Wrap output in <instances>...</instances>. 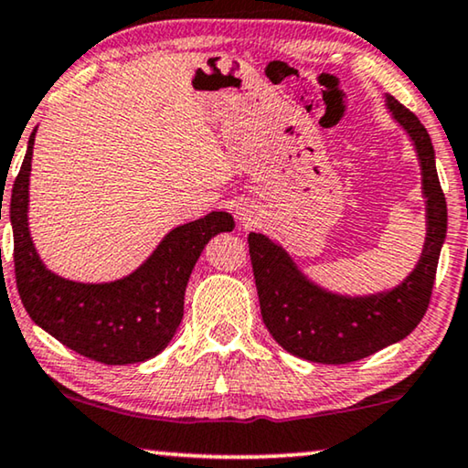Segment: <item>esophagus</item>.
<instances>
[{"mask_svg": "<svg viewBox=\"0 0 468 468\" xmlns=\"http://www.w3.org/2000/svg\"><path fill=\"white\" fill-rule=\"evenodd\" d=\"M250 213H253V211H250V208H247L245 205L239 207V219H240L242 223H249V221H250Z\"/></svg>", "mask_w": 468, "mask_h": 468, "instance_id": "34e87169", "label": "esophagus"}]
</instances>
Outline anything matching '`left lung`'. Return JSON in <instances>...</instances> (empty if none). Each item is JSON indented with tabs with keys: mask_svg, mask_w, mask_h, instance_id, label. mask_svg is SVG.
I'll return each mask as SVG.
<instances>
[{
	"mask_svg": "<svg viewBox=\"0 0 468 468\" xmlns=\"http://www.w3.org/2000/svg\"><path fill=\"white\" fill-rule=\"evenodd\" d=\"M386 110L403 128L422 175L424 245L414 270L392 289L365 295L337 293L314 282L289 250L266 234H249V253L263 323L281 346L310 363L342 365L401 342L418 327L429 308L439 253L448 234V205L426 128L395 97Z\"/></svg>",
	"mask_w": 468,
	"mask_h": 468,
	"instance_id": "left-lung-1",
	"label": "left lung"
}]
</instances>
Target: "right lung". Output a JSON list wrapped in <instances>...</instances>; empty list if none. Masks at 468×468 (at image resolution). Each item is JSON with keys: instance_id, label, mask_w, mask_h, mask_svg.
Returning a JSON list of instances; mask_svg holds the SVG:
<instances>
[{"instance_id": "add662e5", "label": "right lung", "mask_w": 468, "mask_h": 468, "mask_svg": "<svg viewBox=\"0 0 468 468\" xmlns=\"http://www.w3.org/2000/svg\"><path fill=\"white\" fill-rule=\"evenodd\" d=\"M36 133L37 126L27 144L8 205L15 232L16 287L25 310L46 334L92 361L131 365L160 355L184 318L186 287L202 249L213 236L232 232L234 218L226 211H213L173 228L137 270L118 281L63 279L46 268L29 232Z\"/></svg>"}]
</instances>
